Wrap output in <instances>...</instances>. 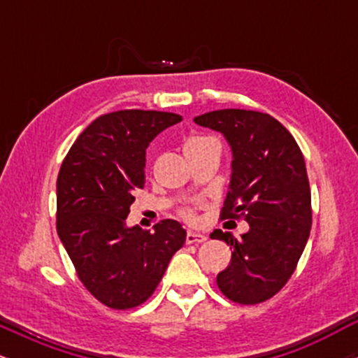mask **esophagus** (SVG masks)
Segmentation results:
<instances>
[{
  "label": "esophagus",
  "instance_id": "obj_1",
  "mask_svg": "<svg viewBox=\"0 0 358 358\" xmlns=\"http://www.w3.org/2000/svg\"><path fill=\"white\" fill-rule=\"evenodd\" d=\"M187 244H200V242H205L207 241V236H203V234H199V232H187Z\"/></svg>",
  "mask_w": 358,
  "mask_h": 358
}]
</instances>
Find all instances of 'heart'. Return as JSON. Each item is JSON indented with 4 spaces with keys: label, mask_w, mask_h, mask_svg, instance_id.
I'll list each match as a JSON object with an SVG mask.
<instances>
[{
    "label": "heart",
    "mask_w": 358,
    "mask_h": 358,
    "mask_svg": "<svg viewBox=\"0 0 358 358\" xmlns=\"http://www.w3.org/2000/svg\"><path fill=\"white\" fill-rule=\"evenodd\" d=\"M205 139H207V138H192V139H188L187 145H193V143L205 141ZM178 215L182 217L185 222H190V224H193V222H196V219H199V217H196L195 208H193V207H182L178 210Z\"/></svg>",
    "instance_id": "heart-1"
}]
</instances>
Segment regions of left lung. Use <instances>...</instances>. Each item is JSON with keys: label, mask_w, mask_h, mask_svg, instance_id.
<instances>
[{"label": "left lung", "mask_w": 358, "mask_h": 358, "mask_svg": "<svg viewBox=\"0 0 358 358\" xmlns=\"http://www.w3.org/2000/svg\"><path fill=\"white\" fill-rule=\"evenodd\" d=\"M219 131L232 148V180L220 219L248 220L236 239L220 229L212 239L234 249L217 285L234 303L268 301L293 276L311 231V192L298 143L278 119L245 109H220L195 117Z\"/></svg>", "instance_id": "obj_1"}]
</instances>
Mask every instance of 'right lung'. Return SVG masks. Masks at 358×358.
Listing matches in <instances>:
<instances>
[{
    "label": "right lung",
    "instance_id": "add662e5",
    "mask_svg": "<svg viewBox=\"0 0 358 358\" xmlns=\"http://www.w3.org/2000/svg\"><path fill=\"white\" fill-rule=\"evenodd\" d=\"M182 116L124 109L97 117L76 139L57 178V232L85 289L113 310L145 303L187 232L165 219L155 231L126 227L145 188L146 148Z\"/></svg>",
    "mask_w": 358,
    "mask_h": 358
}]
</instances>
